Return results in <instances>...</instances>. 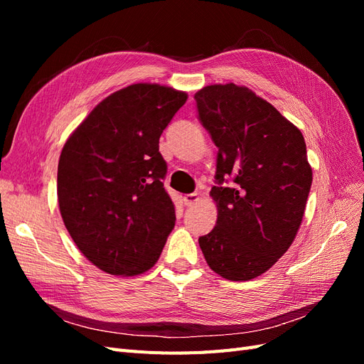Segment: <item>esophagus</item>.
I'll return each mask as SVG.
<instances>
[{
  "instance_id": "obj_1",
  "label": "esophagus",
  "mask_w": 364,
  "mask_h": 364,
  "mask_svg": "<svg viewBox=\"0 0 364 364\" xmlns=\"http://www.w3.org/2000/svg\"><path fill=\"white\" fill-rule=\"evenodd\" d=\"M199 199H200V197H199V194H197V193L185 194V196H183V203H185L186 206H191V205L199 202Z\"/></svg>"
}]
</instances>
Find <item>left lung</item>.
I'll use <instances>...</instances> for the list:
<instances>
[{
    "mask_svg": "<svg viewBox=\"0 0 364 364\" xmlns=\"http://www.w3.org/2000/svg\"><path fill=\"white\" fill-rule=\"evenodd\" d=\"M194 100L218 149L217 185L209 193L217 222L199 245L220 277L249 281L287 252L302 223L313 182L305 139L246 86L209 85Z\"/></svg>",
    "mask_w": 364,
    "mask_h": 364,
    "instance_id": "8db88e82",
    "label": "left lung"
}]
</instances>
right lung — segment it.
Here are the masks:
<instances>
[{
    "mask_svg": "<svg viewBox=\"0 0 364 364\" xmlns=\"http://www.w3.org/2000/svg\"><path fill=\"white\" fill-rule=\"evenodd\" d=\"M186 98L156 83L123 87L98 103L62 149L58 199L65 228L109 274L151 269L174 228L159 138Z\"/></svg>",
    "mask_w": 364,
    "mask_h": 364,
    "instance_id": "add662e5",
    "label": "right lung"
}]
</instances>
